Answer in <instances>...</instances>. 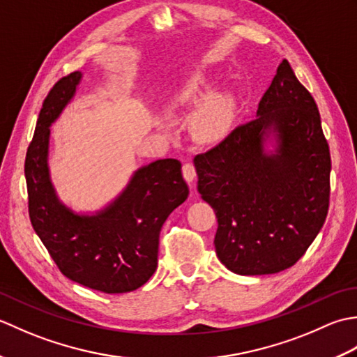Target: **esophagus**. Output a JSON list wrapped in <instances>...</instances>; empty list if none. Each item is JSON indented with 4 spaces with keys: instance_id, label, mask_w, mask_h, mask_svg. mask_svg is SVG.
Instances as JSON below:
<instances>
[{
    "instance_id": "obj_1",
    "label": "esophagus",
    "mask_w": 357,
    "mask_h": 357,
    "mask_svg": "<svg viewBox=\"0 0 357 357\" xmlns=\"http://www.w3.org/2000/svg\"><path fill=\"white\" fill-rule=\"evenodd\" d=\"M183 174L188 184L193 183V179L196 178V167L193 162H184L183 165Z\"/></svg>"
}]
</instances>
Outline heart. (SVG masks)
<instances>
[{
	"mask_svg": "<svg viewBox=\"0 0 357 357\" xmlns=\"http://www.w3.org/2000/svg\"><path fill=\"white\" fill-rule=\"evenodd\" d=\"M204 95L202 81L193 79L181 87L176 93L172 96L170 105L174 110L190 109L201 100ZM230 119V104L222 96H211L204 101L193 119V128L199 138L210 139L215 138L229 124Z\"/></svg>",
	"mask_w": 357,
	"mask_h": 357,
	"instance_id": "obj_1",
	"label": "heart"
}]
</instances>
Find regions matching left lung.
<instances>
[{
    "label": "left lung",
    "instance_id": "left-lung-1",
    "mask_svg": "<svg viewBox=\"0 0 357 357\" xmlns=\"http://www.w3.org/2000/svg\"><path fill=\"white\" fill-rule=\"evenodd\" d=\"M277 132L276 155L261 149L264 130ZM198 190L213 207L216 255L238 275L290 268L322 229L330 204L331 158L312 93L284 59L257 107L242 124L196 155Z\"/></svg>",
    "mask_w": 357,
    "mask_h": 357
}]
</instances>
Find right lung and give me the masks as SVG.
I'll list each match as a JSON object with an SVG mask.
<instances>
[{
    "label": "right lung",
    "mask_w": 357,
    "mask_h": 357,
    "mask_svg": "<svg viewBox=\"0 0 357 357\" xmlns=\"http://www.w3.org/2000/svg\"><path fill=\"white\" fill-rule=\"evenodd\" d=\"M79 79L81 72H72L56 81L38 116L24 162L30 222L66 278L109 294L133 291L155 273L162 224L188 187L178 159H159L136 172L100 215L78 216L59 204L49 179V127Z\"/></svg>",
    "instance_id": "right-lung-1"
}]
</instances>
